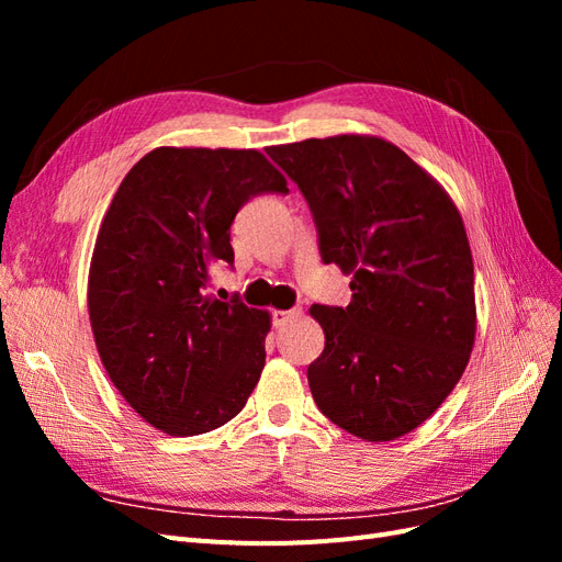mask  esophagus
<instances>
[{
	"label": "esophagus",
	"mask_w": 562,
	"mask_h": 562,
	"mask_svg": "<svg viewBox=\"0 0 562 562\" xmlns=\"http://www.w3.org/2000/svg\"><path fill=\"white\" fill-rule=\"evenodd\" d=\"M297 314H300L297 310H293V312H283V310H277L274 314H271V318H274V326H277V328H281V326H285V323H291V321H293Z\"/></svg>",
	"instance_id": "obj_1"
}]
</instances>
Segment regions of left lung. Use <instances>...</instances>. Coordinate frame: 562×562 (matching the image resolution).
Wrapping results in <instances>:
<instances>
[{
	"label": "left lung",
	"mask_w": 562,
	"mask_h": 562,
	"mask_svg": "<svg viewBox=\"0 0 562 562\" xmlns=\"http://www.w3.org/2000/svg\"><path fill=\"white\" fill-rule=\"evenodd\" d=\"M307 199L321 258L351 277L347 307L314 304L326 335L307 368L318 411L370 443L427 422L475 339L473 258L454 201L378 135L267 147Z\"/></svg>",
	"instance_id": "left-lung-1"
}]
</instances>
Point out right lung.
I'll list each match as a JSON object with an SVG mask.
<instances>
[{
	"mask_svg": "<svg viewBox=\"0 0 562 562\" xmlns=\"http://www.w3.org/2000/svg\"><path fill=\"white\" fill-rule=\"evenodd\" d=\"M285 184L258 149L157 147L112 196L89 269L91 330L112 384L155 429L213 431L258 384L269 312L206 288L234 262V215Z\"/></svg>",
	"mask_w": 562,
	"mask_h": 562,
	"instance_id": "obj_1",
	"label": "right lung"
}]
</instances>
